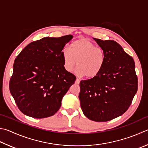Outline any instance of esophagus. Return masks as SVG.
Masks as SVG:
<instances>
[{
	"label": "esophagus",
	"instance_id": "34e87169",
	"mask_svg": "<svg viewBox=\"0 0 148 148\" xmlns=\"http://www.w3.org/2000/svg\"><path fill=\"white\" fill-rule=\"evenodd\" d=\"M79 82H80V80L78 78H76V84H79Z\"/></svg>",
	"mask_w": 148,
	"mask_h": 148
}]
</instances>
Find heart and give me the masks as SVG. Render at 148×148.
Segmentation results:
<instances>
[{
  "mask_svg": "<svg viewBox=\"0 0 148 148\" xmlns=\"http://www.w3.org/2000/svg\"><path fill=\"white\" fill-rule=\"evenodd\" d=\"M61 57L63 67L66 72L73 71L77 63V73L88 79L97 76L106 62L103 50L96 47L94 42L84 38L72 42L71 48H64Z\"/></svg>",
  "mask_w": 148,
  "mask_h": 148,
  "instance_id": "heart-1",
  "label": "heart"
}]
</instances>
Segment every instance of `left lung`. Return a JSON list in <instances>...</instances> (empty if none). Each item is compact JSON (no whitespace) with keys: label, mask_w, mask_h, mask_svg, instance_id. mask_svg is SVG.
Returning a JSON list of instances; mask_svg holds the SVG:
<instances>
[{"label":"left lung","mask_w":148,"mask_h":148,"mask_svg":"<svg viewBox=\"0 0 148 148\" xmlns=\"http://www.w3.org/2000/svg\"><path fill=\"white\" fill-rule=\"evenodd\" d=\"M105 52L104 66L95 78L80 82L79 99L85 116L107 122L128 109L138 89L133 59L114 41L93 38Z\"/></svg>","instance_id":"8db88e82"}]
</instances>
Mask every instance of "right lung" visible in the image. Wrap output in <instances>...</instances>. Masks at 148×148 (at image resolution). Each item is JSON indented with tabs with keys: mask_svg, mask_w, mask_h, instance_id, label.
<instances>
[{
	"mask_svg": "<svg viewBox=\"0 0 148 148\" xmlns=\"http://www.w3.org/2000/svg\"><path fill=\"white\" fill-rule=\"evenodd\" d=\"M72 35L44 37L28 45L14 61L11 95L20 111L44 119L60 109L61 100L76 77L63 67L61 52Z\"/></svg>",
	"mask_w": 148,
	"mask_h": 148,
	"instance_id": "right-lung-1",
	"label": "right lung"
}]
</instances>
